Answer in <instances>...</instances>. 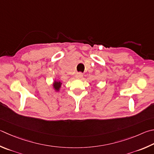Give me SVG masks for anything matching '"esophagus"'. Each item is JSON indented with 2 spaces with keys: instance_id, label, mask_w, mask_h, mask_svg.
<instances>
[{
  "instance_id": "34e87169",
  "label": "esophagus",
  "mask_w": 154,
  "mask_h": 154,
  "mask_svg": "<svg viewBox=\"0 0 154 154\" xmlns=\"http://www.w3.org/2000/svg\"><path fill=\"white\" fill-rule=\"evenodd\" d=\"M75 77H76V78H77V79H81V78H82L83 77V73L81 72H77L76 75H75Z\"/></svg>"
}]
</instances>
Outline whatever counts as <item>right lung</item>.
Segmentation results:
<instances>
[{"instance_id": "obj_1", "label": "right lung", "mask_w": 154, "mask_h": 154, "mask_svg": "<svg viewBox=\"0 0 154 154\" xmlns=\"http://www.w3.org/2000/svg\"><path fill=\"white\" fill-rule=\"evenodd\" d=\"M60 85H61V83L60 82H55L54 83V88L56 89V90H58L59 88H60Z\"/></svg>"}]
</instances>
